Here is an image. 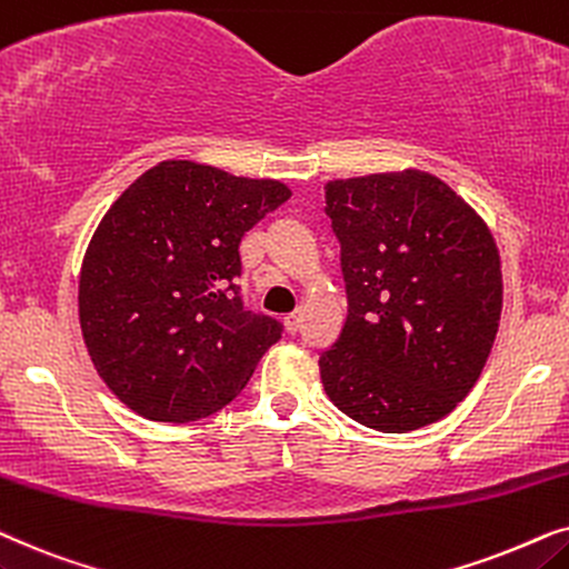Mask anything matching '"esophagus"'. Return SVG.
Here are the masks:
<instances>
[{"instance_id":"34e87169","label":"esophagus","mask_w":569,"mask_h":569,"mask_svg":"<svg viewBox=\"0 0 569 569\" xmlns=\"http://www.w3.org/2000/svg\"><path fill=\"white\" fill-rule=\"evenodd\" d=\"M283 325H286V330H289L293 336V332H299V328H301V315L293 312L289 317H283Z\"/></svg>"}]
</instances>
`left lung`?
<instances>
[{
    "instance_id": "obj_1",
    "label": "left lung",
    "mask_w": 569,
    "mask_h": 569,
    "mask_svg": "<svg viewBox=\"0 0 569 569\" xmlns=\"http://www.w3.org/2000/svg\"><path fill=\"white\" fill-rule=\"evenodd\" d=\"M325 213L348 297L340 338L317 361L332 406L385 435L445 419L481 377L502 315L487 221L419 169L332 179Z\"/></svg>"
}]
</instances>
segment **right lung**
I'll return each mask as SVG.
<instances>
[{"label":"right lung","mask_w":569,"mask_h":569,"mask_svg":"<svg viewBox=\"0 0 569 569\" xmlns=\"http://www.w3.org/2000/svg\"><path fill=\"white\" fill-rule=\"evenodd\" d=\"M289 197L278 179L171 158L106 210L82 257L80 330L98 377L142 419L221 411L280 338L233 278L241 237Z\"/></svg>","instance_id":"add662e5"}]
</instances>
